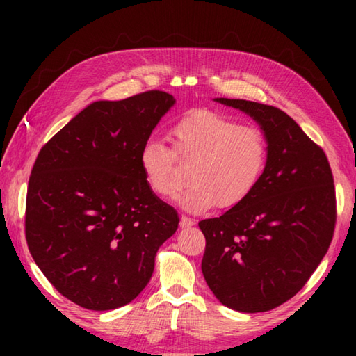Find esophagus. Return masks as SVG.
Instances as JSON below:
<instances>
[{
  "label": "esophagus",
  "instance_id": "esophagus-1",
  "mask_svg": "<svg viewBox=\"0 0 356 356\" xmlns=\"http://www.w3.org/2000/svg\"><path fill=\"white\" fill-rule=\"evenodd\" d=\"M193 225H195V220L188 218V216L185 215L180 216V227H191Z\"/></svg>",
  "mask_w": 356,
  "mask_h": 356
}]
</instances>
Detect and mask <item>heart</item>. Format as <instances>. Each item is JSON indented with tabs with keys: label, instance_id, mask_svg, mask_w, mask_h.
Returning a JSON list of instances; mask_svg holds the SVG:
<instances>
[{
	"label": "heart",
	"instance_id": "1",
	"mask_svg": "<svg viewBox=\"0 0 356 356\" xmlns=\"http://www.w3.org/2000/svg\"><path fill=\"white\" fill-rule=\"evenodd\" d=\"M170 138L172 149L155 138L143 144V176L150 190L165 196L177 182V160L191 161L190 184L176 193L180 206L191 212H206L215 204L231 209L243 202L268 161L265 131L218 111L185 114L171 127Z\"/></svg>",
	"mask_w": 356,
	"mask_h": 356
}]
</instances>
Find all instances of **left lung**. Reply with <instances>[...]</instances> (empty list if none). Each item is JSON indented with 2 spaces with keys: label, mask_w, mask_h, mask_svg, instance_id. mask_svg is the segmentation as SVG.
Instances as JSON below:
<instances>
[{
  "label": "left lung",
  "mask_w": 356,
  "mask_h": 356,
  "mask_svg": "<svg viewBox=\"0 0 356 356\" xmlns=\"http://www.w3.org/2000/svg\"><path fill=\"white\" fill-rule=\"evenodd\" d=\"M216 102L256 119L270 154L243 202L200 221L202 275L227 308L265 312L291 300L327 254L337 215L333 172L323 149L284 111L250 100Z\"/></svg>",
  "instance_id": "obj_1"
}]
</instances>
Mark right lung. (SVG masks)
<instances>
[{
	"mask_svg": "<svg viewBox=\"0 0 356 356\" xmlns=\"http://www.w3.org/2000/svg\"><path fill=\"white\" fill-rule=\"evenodd\" d=\"M165 91L100 100L42 146L28 182L29 252L56 291L81 308L138 297L177 212L144 180L140 149L174 105Z\"/></svg>",
	"mask_w": 356,
	"mask_h": 356,
	"instance_id": "right-lung-1",
	"label": "right lung"
}]
</instances>
